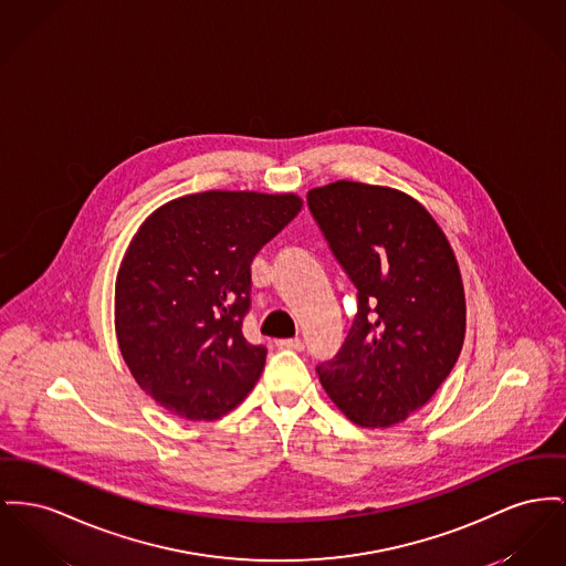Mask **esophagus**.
Instances as JSON below:
<instances>
[{
  "instance_id": "1",
  "label": "esophagus",
  "mask_w": 566,
  "mask_h": 566,
  "mask_svg": "<svg viewBox=\"0 0 566 566\" xmlns=\"http://www.w3.org/2000/svg\"><path fill=\"white\" fill-rule=\"evenodd\" d=\"M277 344V348H291V350H303V342L301 339H277L275 342Z\"/></svg>"
}]
</instances>
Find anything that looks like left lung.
Wrapping results in <instances>:
<instances>
[{
	"instance_id": "left-lung-1",
	"label": "left lung",
	"mask_w": 566,
	"mask_h": 566,
	"mask_svg": "<svg viewBox=\"0 0 566 566\" xmlns=\"http://www.w3.org/2000/svg\"><path fill=\"white\" fill-rule=\"evenodd\" d=\"M333 256L357 289L339 353L316 367L333 403L361 428H389L428 403L465 333L455 254L426 207L359 181L307 192Z\"/></svg>"
}]
</instances>
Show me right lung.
<instances>
[{
	"instance_id": "add662e5",
	"label": "right lung",
	"mask_w": 566,
	"mask_h": 566,
	"mask_svg": "<svg viewBox=\"0 0 566 566\" xmlns=\"http://www.w3.org/2000/svg\"><path fill=\"white\" fill-rule=\"evenodd\" d=\"M301 205L211 190L170 200L134 234L115 282V332L134 380L170 415L220 419L261 378L266 348L241 332L250 265Z\"/></svg>"
}]
</instances>
